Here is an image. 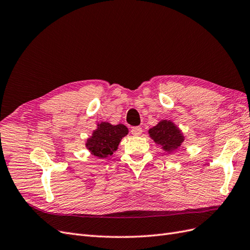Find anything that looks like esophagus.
Here are the masks:
<instances>
[{
    "label": "esophagus",
    "instance_id": "esophagus-1",
    "mask_svg": "<svg viewBox=\"0 0 250 250\" xmlns=\"http://www.w3.org/2000/svg\"><path fill=\"white\" fill-rule=\"evenodd\" d=\"M143 132V128L141 126H134L131 128V133L133 135H135V137H138V135L142 134Z\"/></svg>",
    "mask_w": 250,
    "mask_h": 250
}]
</instances>
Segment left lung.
<instances>
[{
    "label": "left lung",
    "instance_id": "1",
    "mask_svg": "<svg viewBox=\"0 0 250 250\" xmlns=\"http://www.w3.org/2000/svg\"><path fill=\"white\" fill-rule=\"evenodd\" d=\"M148 133L151 140L167 153L179 150L186 140L183 131L171 120H161L155 126L150 128Z\"/></svg>",
    "mask_w": 250,
    "mask_h": 250
}]
</instances>
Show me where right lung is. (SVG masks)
<instances>
[{
  "instance_id": "add662e5",
  "label": "right lung",
  "mask_w": 250,
  "mask_h": 250,
  "mask_svg": "<svg viewBox=\"0 0 250 250\" xmlns=\"http://www.w3.org/2000/svg\"><path fill=\"white\" fill-rule=\"evenodd\" d=\"M128 132V128L124 124L97 123V128L85 142V147L92 155L98 158H106L116 152L121 140L126 137Z\"/></svg>"
}]
</instances>
